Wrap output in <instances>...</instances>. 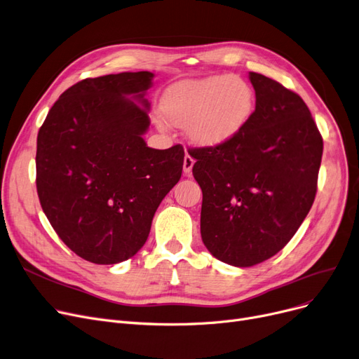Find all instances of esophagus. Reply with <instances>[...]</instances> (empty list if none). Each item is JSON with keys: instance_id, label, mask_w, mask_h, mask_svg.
<instances>
[{"instance_id": "34e87169", "label": "esophagus", "mask_w": 359, "mask_h": 359, "mask_svg": "<svg viewBox=\"0 0 359 359\" xmlns=\"http://www.w3.org/2000/svg\"><path fill=\"white\" fill-rule=\"evenodd\" d=\"M194 164H195V160L191 157L189 154H186V155H184V160H183V171H184L186 175L191 173Z\"/></svg>"}]
</instances>
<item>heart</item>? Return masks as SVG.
Returning <instances> with one entry per match:
<instances>
[{
    "label": "heart",
    "instance_id": "obj_1",
    "mask_svg": "<svg viewBox=\"0 0 359 359\" xmlns=\"http://www.w3.org/2000/svg\"><path fill=\"white\" fill-rule=\"evenodd\" d=\"M164 117L186 128L191 141L218 147L238 136L255 111V92L239 76L214 74L170 86L161 102Z\"/></svg>",
    "mask_w": 359,
    "mask_h": 359
}]
</instances>
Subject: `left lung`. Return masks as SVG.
Instances as JSON below:
<instances>
[{
	"label": "left lung",
	"mask_w": 359,
	"mask_h": 359,
	"mask_svg": "<svg viewBox=\"0 0 359 359\" xmlns=\"http://www.w3.org/2000/svg\"><path fill=\"white\" fill-rule=\"evenodd\" d=\"M255 111L245 129L218 147L189 148L202 189L201 238L235 267L276 255L305 220L317 194L323 137L304 100L249 73Z\"/></svg>",
	"instance_id": "left-lung-1"
}]
</instances>
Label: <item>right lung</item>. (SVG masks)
<instances>
[{
  "label": "right lung",
  "instance_id": "right-lung-1",
  "mask_svg": "<svg viewBox=\"0 0 359 359\" xmlns=\"http://www.w3.org/2000/svg\"><path fill=\"white\" fill-rule=\"evenodd\" d=\"M151 72L83 79L61 93L38 132L36 191L53 229L93 264L133 257L182 176V145L147 147ZM130 96V99L127 97Z\"/></svg>",
  "mask_w": 359,
  "mask_h": 359
}]
</instances>
